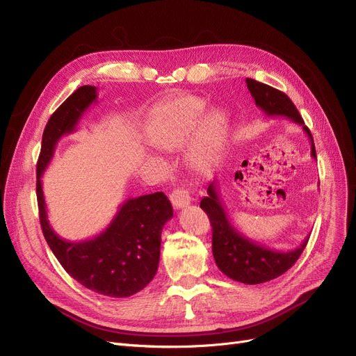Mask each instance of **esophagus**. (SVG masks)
<instances>
[{
  "instance_id": "34e87169",
  "label": "esophagus",
  "mask_w": 356,
  "mask_h": 356,
  "mask_svg": "<svg viewBox=\"0 0 356 356\" xmlns=\"http://www.w3.org/2000/svg\"><path fill=\"white\" fill-rule=\"evenodd\" d=\"M169 199L172 202L175 209H182V207H187L191 203V195L188 190L186 188H175L172 193L169 194Z\"/></svg>"
}]
</instances>
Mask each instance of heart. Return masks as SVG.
Here are the masks:
<instances>
[{
    "label": "heart",
    "instance_id": "1",
    "mask_svg": "<svg viewBox=\"0 0 356 356\" xmlns=\"http://www.w3.org/2000/svg\"><path fill=\"white\" fill-rule=\"evenodd\" d=\"M206 110V102L195 95H181L170 100L157 108L150 118L147 138L161 150H178L202 121L188 145L187 161L194 169L209 170L224 150L227 120L218 110L204 116Z\"/></svg>",
    "mask_w": 356,
    "mask_h": 356
}]
</instances>
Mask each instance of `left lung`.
Listing matches in <instances>:
<instances>
[{"label":"left lung","instance_id":"8db88e82","mask_svg":"<svg viewBox=\"0 0 356 356\" xmlns=\"http://www.w3.org/2000/svg\"><path fill=\"white\" fill-rule=\"evenodd\" d=\"M248 88L256 106L268 116H284L302 125L311 140V156L316 159L312 134L305 127V122L296 106L289 97L266 83L248 78ZM200 207L207 213L212 225V252L218 268L227 277L243 284H261L283 275L296 264L308 244L309 236L300 246L290 252H278L261 246L243 236L231 225L228 215L219 199L218 184L213 181L207 187V195L202 199Z\"/></svg>","mask_w":356,"mask_h":356}]
</instances>
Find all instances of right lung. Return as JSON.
Returning <instances> with one entry per match:
<instances>
[{
  "instance_id": "obj_1",
  "label": "right lung",
  "mask_w": 356,
  "mask_h": 356,
  "mask_svg": "<svg viewBox=\"0 0 356 356\" xmlns=\"http://www.w3.org/2000/svg\"><path fill=\"white\" fill-rule=\"evenodd\" d=\"M94 102L97 88L83 85L67 97L45 125L36 163L40 222L48 246L72 278L100 295L128 298L149 284L157 271L162 229L174 215L172 204L162 191L127 200L100 236L85 241L58 237L47 219L41 175L58 140L75 131L85 110Z\"/></svg>"
}]
</instances>
